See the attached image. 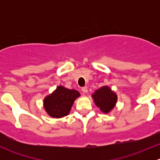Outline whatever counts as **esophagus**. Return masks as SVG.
Instances as JSON below:
<instances>
[{"label":"esophagus","mask_w":160,"mask_h":160,"mask_svg":"<svg viewBox=\"0 0 160 160\" xmlns=\"http://www.w3.org/2000/svg\"><path fill=\"white\" fill-rule=\"evenodd\" d=\"M82 91H83V93H88V88H87V87H83V88H82Z\"/></svg>","instance_id":"1"}]
</instances>
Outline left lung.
Returning a JSON list of instances; mask_svg holds the SVG:
<instances>
[{
	"mask_svg": "<svg viewBox=\"0 0 160 160\" xmlns=\"http://www.w3.org/2000/svg\"><path fill=\"white\" fill-rule=\"evenodd\" d=\"M92 98L94 100L95 104L98 106L102 112L107 113L114 108L117 101V95L111 91L108 87H101L94 92Z\"/></svg>",
	"mask_w": 160,
	"mask_h": 160,
	"instance_id": "1",
	"label": "left lung"
}]
</instances>
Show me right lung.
<instances>
[{
    "label": "right lung",
    "instance_id": "1",
    "mask_svg": "<svg viewBox=\"0 0 160 160\" xmlns=\"http://www.w3.org/2000/svg\"><path fill=\"white\" fill-rule=\"evenodd\" d=\"M80 93L76 90H70L59 86L52 93L44 99V108L49 116L59 118L67 116Z\"/></svg>",
    "mask_w": 160,
    "mask_h": 160
}]
</instances>
